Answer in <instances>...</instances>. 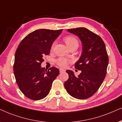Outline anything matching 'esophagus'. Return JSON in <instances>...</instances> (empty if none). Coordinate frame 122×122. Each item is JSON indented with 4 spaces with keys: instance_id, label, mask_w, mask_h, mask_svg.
<instances>
[{
    "instance_id": "esophagus-1",
    "label": "esophagus",
    "mask_w": 122,
    "mask_h": 122,
    "mask_svg": "<svg viewBox=\"0 0 122 122\" xmlns=\"http://www.w3.org/2000/svg\"><path fill=\"white\" fill-rule=\"evenodd\" d=\"M65 71V70H64V69H60V73H62V72H64Z\"/></svg>"
}]
</instances>
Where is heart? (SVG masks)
<instances>
[{
    "label": "heart",
    "mask_w": 122,
    "mask_h": 122,
    "mask_svg": "<svg viewBox=\"0 0 122 122\" xmlns=\"http://www.w3.org/2000/svg\"><path fill=\"white\" fill-rule=\"evenodd\" d=\"M64 41L67 45V47L72 45V44L76 43L78 44V41L75 39L74 37L72 36H67L66 38H65ZM57 64L61 67H65L67 65L68 63L69 62V60L67 58H64V57H60L56 61Z\"/></svg>",
    "instance_id": "b5f03b06"
}]
</instances>
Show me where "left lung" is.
<instances>
[{
	"mask_svg": "<svg viewBox=\"0 0 122 122\" xmlns=\"http://www.w3.org/2000/svg\"><path fill=\"white\" fill-rule=\"evenodd\" d=\"M79 38L82 52L75 67L81 70L76 77L71 70L66 71L69 79L64 83L66 91L77 99L84 100L93 96L105 78L109 58L105 44L101 38L85 27L68 29Z\"/></svg>",
	"mask_w": 122,
	"mask_h": 122,
	"instance_id": "8db88e82",
	"label": "left lung"
}]
</instances>
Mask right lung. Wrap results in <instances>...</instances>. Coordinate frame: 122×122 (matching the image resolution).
<instances>
[{"instance_id":"obj_1","label":"right lung","mask_w":122,"mask_h":122,"mask_svg":"<svg viewBox=\"0 0 122 122\" xmlns=\"http://www.w3.org/2000/svg\"><path fill=\"white\" fill-rule=\"evenodd\" d=\"M62 29H39L27 35L15 53L13 71L16 83L25 96L33 100L46 97L60 73L55 67L47 70L41 66L43 57L50 53L52 44Z\"/></svg>"}]
</instances>
